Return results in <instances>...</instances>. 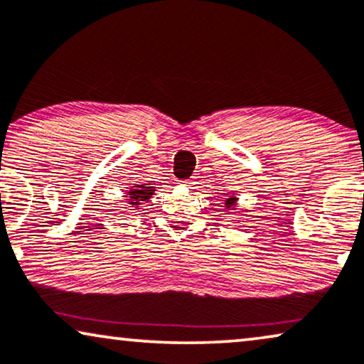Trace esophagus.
Returning <instances> with one entry per match:
<instances>
[{
  "label": "esophagus",
  "instance_id": "34e87169",
  "mask_svg": "<svg viewBox=\"0 0 364 364\" xmlns=\"http://www.w3.org/2000/svg\"><path fill=\"white\" fill-rule=\"evenodd\" d=\"M181 183L184 184V186H193V184H194L191 180H186V181H181Z\"/></svg>",
  "mask_w": 364,
  "mask_h": 364
}]
</instances>
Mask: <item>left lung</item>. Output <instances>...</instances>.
I'll use <instances>...</instances> for the list:
<instances>
[{
    "instance_id": "1",
    "label": "left lung",
    "mask_w": 364,
    "mask_h": 364,
    "mask_svg": "<svg viewBox=\"0 0 364 364\" xmlns=\"http://www.w3.org/2000/svg\"><path fill=\"white\" fill-rule=\"evenodd\" d=\"M235 203H237V198L231 196V198L226 199V203H224V204H226V208L229 209V208H235Z\"/></svg>"
}]
</instances>
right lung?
Here are the masks:
<instances>
[{
    "instance_id": "add662e5",
    "label": "right lung",
    "mask_w": 364,
    "mask_h": 364,
    "mask_svg": "<svg viewBox=\"0 0 364 364\" xmlns=\"http://www.w3.org/2000/svg\"><path fill=\"white\" fill-rule=\"evenodd\" d=\"M155 193V188L153 186H145V184H136V186L130 188L129 191L125 193V203L130 204L132 208H138L141 201H148Z\"/></svg>"
}]
</instances>
